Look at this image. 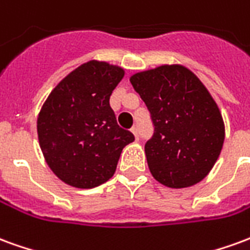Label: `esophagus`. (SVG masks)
Returning <instances> with one entry per match:
<instances>
[{
	"mask_svg": "<svg viewBox=\"0 0 250 250\" xmlns=\"http://www.w3.org/2000/svg\"><path fill=\"white\" fill-rule=\"evenodd\" d=\"M131 132L134 134L135 138H138V127H132V128H131Z\"/></svg>",
	"mask_w": 250,
	"mask_h": 250,
	"instance_id": "obj_1",
	"label": "esophagus"
}]
</instances>
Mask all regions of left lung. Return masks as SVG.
<instances>
[{"label":"left lung","instance_id":"1","mask_svg":"<svg viewBox=\"0 0 250 250\" xmlns=\"http://www.w3.org/2000/svg\"><path fill=\"white\" fill-rule=\"evenodd\" d=\"M130 82L155 127L145 145L152 177L171 188L201 182L217 162L225 139L222 115L208 88L181 64L138 72Z\"/></svg>","mask_w":250,"mask_h":250}]
</instances>
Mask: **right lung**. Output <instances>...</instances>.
Instances as JSON below:
<instances>
[{
  "label": "right lung",
  "instance_id": "add662e5",
  "mask_svg": "<svg viewBox=\"0 0 250 250\" xmlns=\"http://www.w3.org/2000/svg\"><path fill=\"white\" fill-rule=\"evenodd\" d=\"M123 76L122 66L91 60L68 73L42 104L39 143L46 165L64 184L92 188L107 182L122 150L135 139L118 125L109 107Z\"/></svg>",
  "mask_w": 250,
  "mask_h": 250
}]
</instances>
